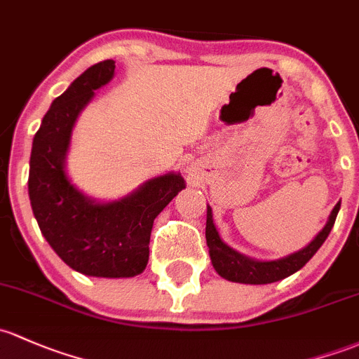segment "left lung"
Listing matches in <instances>:
<instances>
[{
    "instance_id": "1",
    "label": "left lung",
    "mask_w": 359,
    "mask_h": 359,
    "mask_svg": "<svg viewBox=\"0 0 359 359\" xmlns=\"http://www.w3.org/2000/svg\"><path fill=\"white\" fill-rule=\"evenodd\" d=\"M339 210H341V203L334 206L325 227L313 237V241L308 246H304L296 252H290L284 258L265 262V259H255L249 258L246 255H241L239 251L225 244L217 227H215L213 213H211V208L208 206V210H206V244H208L210 249L211 265L225 280L239 282V284L262 285L282 280V278L289 277V275L296 273L297 270L303 269L309 259L313 258V255L322 248V244L329 237L332 227H334Z\"/></svg>"
}]
</instances>
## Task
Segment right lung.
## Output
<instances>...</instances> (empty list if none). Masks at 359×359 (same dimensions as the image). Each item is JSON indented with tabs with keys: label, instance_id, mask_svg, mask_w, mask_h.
Here are the masks:
<instances>
[{
	"label": "right lung",
	"instance_id": "right-lung-1",
	"mask_svg": "<svg viewBox=\"0 0 359 359\" xmlns=\"http://www.w3.org/2000/svg\"><path fill=\"white\" fill-rule=\"evenodd\" d=\"M113 75V60L96 63L53 101L32 141L29 198L41 233L70 269L89 277L129 278L144 271L154 218L186 189V180L168 172L115 201H96L72 184V130L94 90Z\"/></svg>",
	"mask_w": 359,
	"mask_h": 359
}]
</instances>
